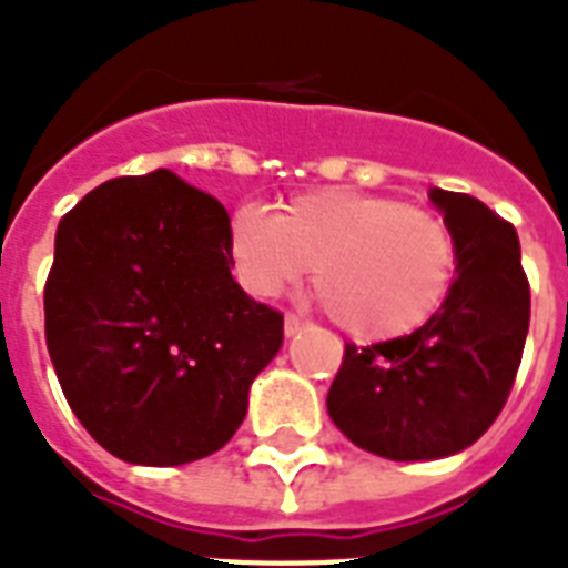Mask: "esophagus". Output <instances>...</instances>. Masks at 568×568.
I'll use <instances>...</instances> for the list:
<instances>
[{
    "label": "esophagus",
    "mask_w": 568,
    "mask_h": 568,
    "mask_svg": "<svg viewBox=\"0 0 568 568\" xmlns=\"http://www.w3.org/2000/svg\"><path fill=\"white\" fill-rule=\"evenodd\" d=\"M285 336H297V333H301L303 327H306V321L301 318V315H294V312H288V315H285Z\"/></svg>",
    "instance_id": "1"
}]
</instances>
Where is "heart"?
Here are the masks:
<instances>
[{"mask_svg": "<svg viewBox=\"0 0 568 568\" xmlns=\"http://www.w3.org/2000/svg\"><path fill=\"white\" fill-rule=\"evenodd\" d=\"M230 253L241 283L258 297L315 271L329 315L363 342L424 327L450 297L459 267L457 235L442 214L354 189L294 196L280 214L239 205Z\"/></svg>", "mask_w": 568, "mask_h": 568, "instance_id": "obj_1", "label": "heart"}]
</instances>
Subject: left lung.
<instances>
[{
    "label": "left lung",
    "instance_id": "left-lung-1",
    "mask_svg": "<svg viewBox=\"0 0 568 568\" xmlns=\"http://www.w3.org/2000/svg\"><path fill=\"white\" fill-rule=\"evenodd\" d=\"M457 235L450 297L424 327L372 347L345 345L327 413L377 457H450L484 436L507 404L530 324V285L513 223L457 191L433 189Z\"/></svg>",
    "mask_w": 568,
    "mask_h": 568
}]
</instances>
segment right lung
<instances>
[{
	"mask_svg": "<svg viewBox=\"0 0 568 568\" xmlns=\"http://www.w3.org/2000/svg\"><path fill=\"white\" fill-rule=\"evenodd\" d=\"M230 214L176 173L118 176L61 217L43 288L67 404L114 457L182 466L223 448L283 345V312L230 267Z\"/></svg>",
	"mask_w": 568,
	"mask_h": 568,
	"instance_id": "obj_1",
	"label": "right lung"
}]
</instances>
